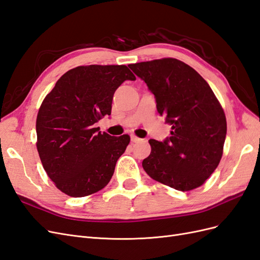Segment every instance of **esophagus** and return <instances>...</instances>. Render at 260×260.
Returning a JSON list of instances; mask_svg holds the SVG:
<instances>
[{
    "label": "esophagus",
    "mask_w": 260,
    "mask_h": 260,
    "mask_svg": "<svg viewBox=\"0 0 260 260\" xmlns=\"http://www.w3.org/2000/svg\"><path fill=\"white\" fill-rule=\"evenodd\" d=\"M130 138H131V141H132L133 143H137V142H140V141H141L140 138H138V137H136V136H133V135H132Z\"/></svg>",
    "instance_id": "obj_1"
}]
</instances>
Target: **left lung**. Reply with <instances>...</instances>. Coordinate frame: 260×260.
<instances>
[{
    "mask_svg": "<svg viewBox=\"0 0 260 260\" xmlns=\"http://www.w3.org/2000/svg\"><path fill=\"white\" fill-rule=\"evenodd\" d=\"M171 125L162 142L148 141L152 152L142 162L146 174L178 191L201 186L218 167L226 135L223 109L209 84L185 62L162 58L129 65Z\"/></svg>",
    "mask_w": 260,
    "mask_h": 260,
    "instance_id": "8db88e82",
    "label": "left lung"
}]
</instances>
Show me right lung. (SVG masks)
Returning <instances> with one entry per match:
<instances>
[{
  "label": "right lung",
  "instance_id": "add662e5",
  "mask_svg": "<svg viewBox=\"0 0 260 260\" xmlns=\"http://www.w3.org/2000/svg\"><path fill=\"white\" fill-rule=\"evenodd\" d=\"M136 80L124 65L70 69L45 96L37 117V148L57 188L73 198L96 193L111 181L130 137L102 133L95 123L112 113L115 91Z\"/></svg>",
  "mask_w": 260,
  "mask_h": 260
}]
</instances>
